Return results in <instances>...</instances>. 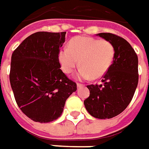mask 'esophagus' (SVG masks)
Instances as JSON below:
<instances>
[{
    "instance_id": "34e87169",
    "label": "esophagus",
    "mask_w": 149,
    "mask_h": 149,
    "mask_svg": "<svg viewBox=\"0 0 149 149\" xmlns=\"http://www.w3.org/2000/svg\"><path fill=\"white\" fill-rule=\"evenodd\" d=\"M77 87H81V86H84V85H83V84H81V83H77Z\"/></svg>"
}]
</instances>
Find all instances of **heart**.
<instances>
[{"mask_svg": "<svg viewBox=\"0 0 149 149\" xmlns=\"http://www.w3.org/2000/svg\"><path fill=\"white\" fill-rule=\"evenodd\" d=\"M114 55V46L109 40L78 36L69 41L68 47L60 49L58 59L66 74L80 65L78 78L97 79L109 70Z\"/></svg>", "mask_w": 149, "mask_h": 149, "instance_id": "heart-1", "label": "heart"}]
</instances>
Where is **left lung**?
Returning <instances> with one entry per match:
<instances>
[{"label":"left lung","instance_id":"left-lung-1","mask_svg":"<svg viewBox=\"0 0 149 149\" xmlns=\"http://www.w3.org/2000/svg\"><path fill=\"white\" fill-rule=\"evenodd\" d=\"M114 46L113 63L102 77V84L89 85L90 96L84 101L91 116L109 119L119 115L129 105L139 81L138 56L130 43L113 33H99Z\"/></svg>","mask_w":149,"mask_h":149}]
</instances>
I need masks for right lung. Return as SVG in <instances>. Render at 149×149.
I'll return each instance as SVG.
<instances>
[{
    "mask_svg": "<svg viewBox=\"0 0 149 149\" xmlns=\"http://www.w3.org/2000/svg\"><path fill=\"white\" fill-rule=\"evenodd\" d=\"M66 32H37L11 56L10 81L16 103L31 120L45 123L61 116L77 84L60 69L58 53Z\"/></svg>",
    "mask_w": 149,
    "mask_h": 149,
    "instance_id": "obj_1",
    "label": "right lung"
}]
</instances>
